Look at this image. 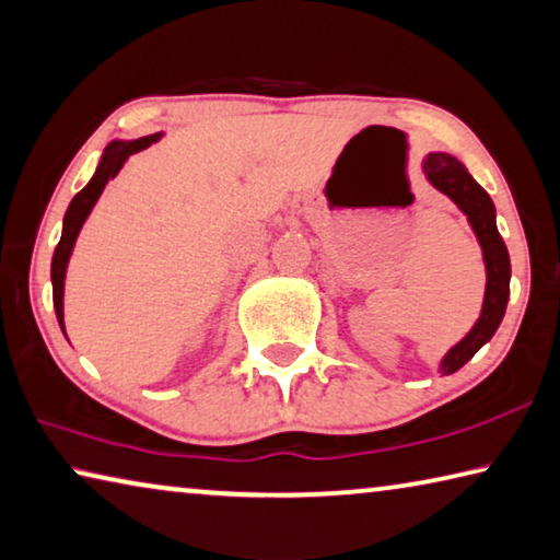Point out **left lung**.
<instances>
[{
  "label": "left lung",
  "instance_id": "obj_1",
  "mask_svg": "<svg viewBox=\"0 0 560 560\" xmlns=\"http://www.w3.org/2000/svg\"><path fill=\"white\" fill-rule=\"evenodd\" d=\"M423 176L429 179L433 189L456 203L464 211V217L471 224L474 234L478 238L483 254L486 266V291H483V304L481 314H478L476 324L471 326L464 339L443 353L439 363V374L448 376L464 366V363L476 357V351L493 339L495 328L501 326L505 304L511 296V259L509 248H505L503 238L495 226V207L486 189L478 184L468 168L458 162L456 156L446 152H429L421 162Z\"/></svg>",
  "mask_w": 560,
  "mask_h": 560
}]
</instances>
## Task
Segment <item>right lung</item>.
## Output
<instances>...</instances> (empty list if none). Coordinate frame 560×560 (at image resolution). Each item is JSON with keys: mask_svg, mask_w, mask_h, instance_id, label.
I'll return each mask as SVG.
<instances>
[{"mask_svg": "<svg viewBox=\"0 0 560 560\" xmlns=\"http://www.w3.org/2000/svg\"><path fill=\"white\" fill-rule=\"evenodd\" d=\"M162 139V131L159 135H149L141 139H114L106 144L102 152L100 164H96V172L89 184L84 186L77 197L69 201V209L65 214V221H61V238L55 248V256H51V296H55V312H57V322L65 331V279H67V266L69 259H72L77 236L82 232L84 221L92 214V209L100 201L104 186L109 184L114 176L121 172V166L127 164V159L131 154L141 152V149L156 144ZM67 336V331H65Z\"/></svg>", "mask_w": 560, "mask_h": 560, "instance_id": "obj_1", "label": "right lung"}]
</instances>
